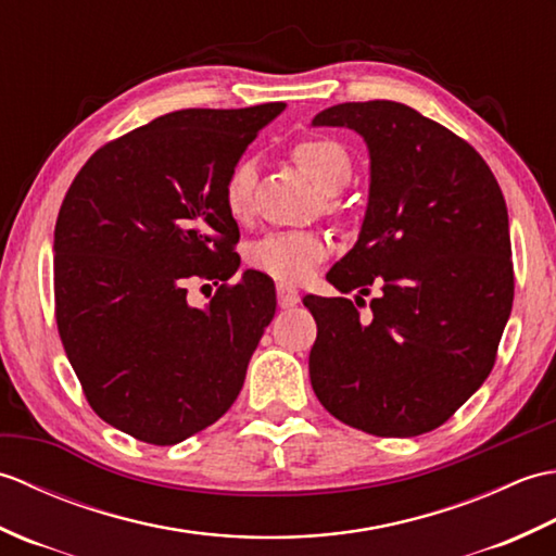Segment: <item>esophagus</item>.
Wrapping results in <instances>:
<instances>
[{
  "mask_svg": "<svg viewBox=\"0 0 556 556\" xmlns=\"http://www.w3.org/2000/svg\"><path fill=\"white\" fill-rule=\"evenodd\" d=\"M301 301L296 287L291 285H277V303L281 305V308H293Z\"/></svg>",
  "mask_w": 556,
  "mask_h": 556,
  "instance_id": "esophagus-1",
  "label": "esophagus"
}]
</instances>
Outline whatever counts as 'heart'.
<instances>
[{"instance_id":"1","label":"heart","mask_w":556,"mask_h":556,"mask_svg":"<svg viewBox=\"0 0 556 556\" xmlns=\"http://www.w3.org/2000/svg\"><path fill=\"white\" fill-rule=\"evenodd\" d=\"M291 157L325 193H334L351 179V155L334 138L303 136L291 146ZM255 167L251 160L236 162L224 181V207L233 219H245L253 212ZM327 205L337 207L334 195H327ZM332 241L323 231L313 229H279L248 245L245 260L253 269L279 281H305L317 265L325 263Z\"/></svg>"}]
</instances>
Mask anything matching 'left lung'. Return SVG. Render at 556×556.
Instances as JSON below:
<instances>
[{"label": "left lung", "mask_w": 556, "mask_h": 556, "mask_svg": "<svg viewBox=\"0 0 556 556\" xmlns=\"http://www.w3.org/2000/svg\"><path fill=\"white\" fill-rule=\"evenodd\" d=\"M315 126L370 148V200L353 251L327 271L341 293L305 296L317 323L311 382L341 422L377 437L440 428L488 380L514 303L509 212L464 138L392 100L344 102Z\"/></svg>", "instance_id": "1"}]
</instances>
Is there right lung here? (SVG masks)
<instances>
[{"label": "right lung", "instance_id": "1", "mask_svg": "<svg viewBox=\"0 0 556 556\" xmlns=\"http://www.w3.org/2000/svg\"><path fill=\"white\" fill-rule=\"evenodd\" d=\"M179 110L104 143L83 164L54 227V320L90 408L155 446L184 442L239 396L277 308L275 285L239 281V224L224 181L285 110ZM191 278L223 287L187 305Z\"/></svg>", "mask_w": 556, "mask_h": 556}]
</instances>
